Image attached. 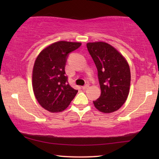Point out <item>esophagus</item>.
<instances>
[{
  "instance_id": "1",
  "label": "esophagus",
  "mask_w": 159,
  "mask_h": 159,
  "mask_svg": "<svg viewBox=\"0 0 159 159\" xmlns=\"http://www.w3.org/2000/svg\"><path fill=\"white\" fill-rule=\"evenodd\" d=\"M88 87H89V84H84V86H82V90H86V89L88 88Z\"/></svg>"
}]
</instances>
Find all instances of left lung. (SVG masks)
Masks as SVG:
<instances>
[{"label":"left lung","instance_id":"8db88e82","mask_svg":"<svg viewBox=\"0 0 159 159\" xmlns=\"http://www.w3.org/2000/svg\"><path fill=\"white\" fill-rule=\"evenodd\" d=\"M87 48L97 67L101 90V96L93 101L95 107L103 113L116 111L129 95V64L122 55L106 43H89Z\"/></svg>","mask_w":159,"mask_h":159}]
</instances>
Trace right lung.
I'll list each match as a JSON object with an SVG mask.
<instances>
[{
	"label": "right lung",
	"instance_id": "right-lung-1",
	"mask_svg": "<svg viewBox=\"0 0 159 159\" xmlns=\"http://www.w3.org/2000/svg\"><path fill=\"white\" fill-rule=\"evenodd\" d=\"M80 43L59 41L43 50L37 57L32 71V88L40 105L51 112H60L68 107L78 92L71 88L65 66L71 52Z\"/></svg>",
	"mask_w": 159,
	"mask_h": 159
}]
</instances>
